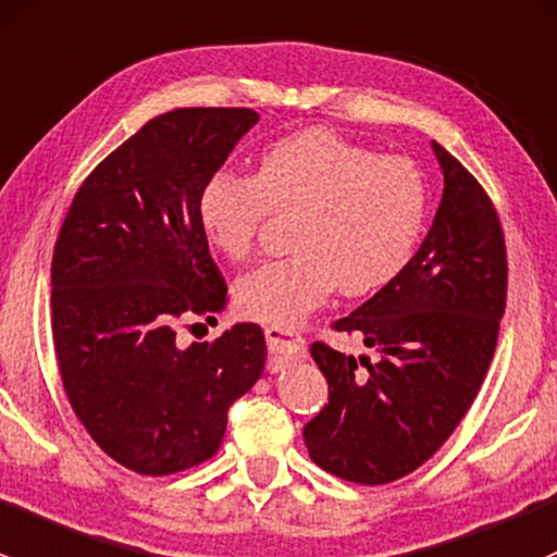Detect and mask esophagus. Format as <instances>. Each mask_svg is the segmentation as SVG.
<instances>
[{
	"mask_svg": "<svg viewBox=\"0 0 557 557\" xmlns=\"http://www.w3.org/2000/svg\"><path fill=\"white\" fill-rule=\"evenodd\" d=\"M265 341L268 351H271V367L273 372L284 370L286 364H295L306 357V341L297 332L284 330V326H265Z\"/></svg>",
	"mask_w": 557,
	"mask_h": 557,
	"instance_id": "esophagus-1",
	"label": "esophagus"
}]
</instances>
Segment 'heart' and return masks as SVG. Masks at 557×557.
Listing matches in <instances>:
<instances>
[{"mask_svg": "<svg viewBox=\"0 0 557 557\" xmlns=\"http://www.w3.org/2000/svg\"><path fill=\"white\" fill-rule=\"evenodd\" d=\"M271 214H297V251L246 273L236 302L244 317L295 326L332 292L370 295L410 265L426 227V176L403 154L308 128L268 147L255 176L216 171L200 187V227L236 262L249 260Z\"/></svg>", "mask_w": 557, "mask_h": 557, "instance_id": "obj_1", "label": "heart"}]
</instances>
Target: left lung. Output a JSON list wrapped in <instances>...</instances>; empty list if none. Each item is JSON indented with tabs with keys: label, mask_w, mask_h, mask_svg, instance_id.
Wrapping results in <instances>:
<instances>
[{
	"label": "left lung",
	"mask_w": 557,
	"mask_h": 557,
	"mask_svg": "<svg viewBox=\"0 0 557 557\" xmlns=\"http://www.w3.org/2000/svg\"><path fill=\"white\" fill-rule=\"evenodd\" d=\"M445 190L410 265L332 330L375 357L311 346L330 403L306 423L313 463L359 485L416 472L478 397L507 306V244L488 193L434 141Z\"/></svg>",
	"instance_id": "1"
}]
</instances>
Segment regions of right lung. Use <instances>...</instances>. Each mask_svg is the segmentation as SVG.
Masks as SVG:
<instances>
[{
  "label": "right lung",
  "mask_w": 557,
  "mask_h": 557,
  "mask_svg": "<svg viewBox=\"0 0 557 557\" xmlns=\"http://www.w3.org/2000/svg\"><path fill=\"white\" fill-rule=\"evenodd\" d=\"M257 120L244 107L152 117L90 171L55 240L50 308L61 383L94 443L136 474L163 478L209 461L227 407L265 370L257 324L176 343V324L216 321L227 306L198 195Z\"/></svg>",
  "instance_id": "obj_1"
}]
</instances>
